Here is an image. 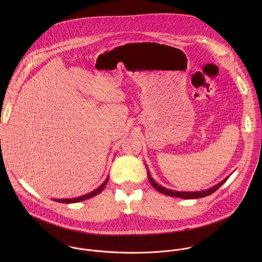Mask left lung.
I'll return each instance as SVG.
<instances>
[{
	"instance_id": "obj_1",
	"label": "left lung",
	"mask_w": 262,
	"mask_h": 262,
	"mask_svg": "<svg viewBox=\"0 0 262 262\" xmlns=\"http://www.w3.org/2000/svg\"><path fill=\"white\" fill-rule=\"evenodd\" d=\"M147 172H148V180H149L150 184L152 185V187H155V189H157L159 192H161L163 194L170 195V196H177V198H181V199H200V198L210 195L214 191H216L228 180V178H226L225 180H223L221 183H219L218 185H216L215 187H211V188L206 189V190H201V191H178V190H171V189H168V188L159 186L150 177L149 171H147Z\"/></svg>"
}]
</instances>
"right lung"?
Masks as SVG:
<instances>
[{"mask_svg": "<svg viewBox=\"0 0 262 262\" xmlns=\"http://www.w3.org/2000/svg\"><path fill=\"white\" fill-rule=\"evenodd\" d=\"M108 181H109V178H107V179H106V181H105V182H104L100 187H98L97 189H95V190H93V191H91V192H89V193H86V194L80 195V196H78V198H74V199H54L53 201L58 202V203L72 204V203H77V202H81V201H84V200L91 199V198H93V196L97 195L98 193H100V192L104 189V187H106V185H107Z\"/></svg>", "mask_w": 262, "mask_h": 262, "instance_id": "add662e5", "label": "right lung"}]
</instances>
